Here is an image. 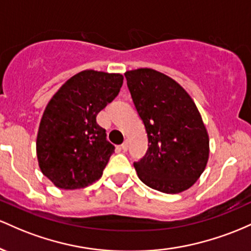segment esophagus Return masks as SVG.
I'll return each mask as SVG.
<instances>
[{
	"label": "esophagus",
	"mask_w": 251,
	"mask_h": 251,
	"mask_svg": "<svg viewBox=\"0 0 251 251\" xmlns=\"http://www.w3.org/2000/svg\"><path fill=\"white\" fill-rule=\"evenodd\" d=\"M128 147H129V140H126L125 142H123L122 145H121V148H122L123 151H126V149H128Z\"/></svg>",
	"instance_id": "obj_1"
}]
</instances>
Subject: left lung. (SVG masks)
<instances>
[{
    "label": "left lung",
    "mask_w": 251,
    "mask_h": 251,
    "mask_svg": "<svg viewBox=\"0 0 251 251\" xmlns=\"http://www.w3.org/2000/svg\"><path fill=\"white\" fill-rule=\"evenodd\" d=\"M148 136V151L134 162L137 176L163 193L190 188L206 167L209 134L198 108L179 83L153 69L125 73Z\"/></svg>",
    "instance_id": "8db88e82"
}]
</instances>
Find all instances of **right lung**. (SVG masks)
<instances>
[{
  "instance_id": "1",
  "label": "right lung",
  "mask_w": 251,
  "mask_h": 251,
  "mask_svg": "<svg viewBox=\"0 0 251 251\" xmlns=\"http://www.w3.org/2000/svg\"><path fill=\"white\" fill-rule=\"evenodd\" d=\"M122 84L120 73L85 70L50 98L39 126L36 156L42 174L57 187L84 188L102 176L115 147L96 117Z\"/></svg>"
}]
</instances>
